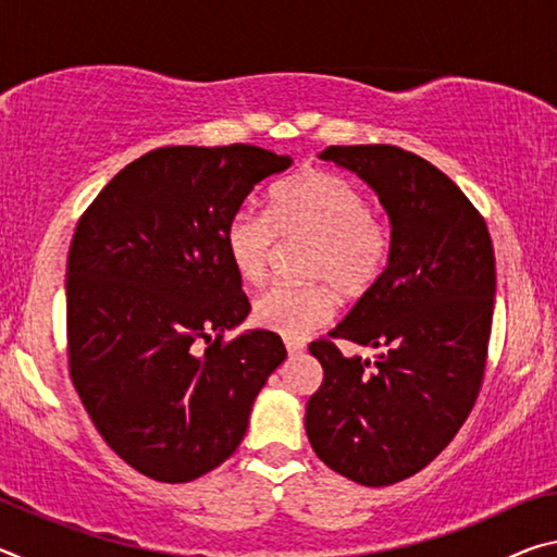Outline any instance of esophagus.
Masks as SVG:
<instances>
[{
	"mask_svg": "<svg viewBox=\"0 0 557 557\" xmlns=\"http://www.w3.org/2000/svg\"><path fill=\"white\" fill-rule=\"evenodd\" d=\"M285 346H287V354H289L292 358H295V356H301V354L307 351V346L301 344V342H295V338H287Z\"/></svg>",
	"mask_w": 557,
	"mask_h": 557,
	"instance_id": "1",
	"label": "esophagus"
}]
</instances>
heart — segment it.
Wrapping results in <instances>:
<instances>
[{
	"label": "heart",
	"mask_w": 557,
	"mask_h": 557,
	"mask_svg": "<svg viewBox=\"0 0 557 557\" xmlns=\"http://www.w3.org/2000/svg\"><path fill=\"white\" fill-rule=\"evenodd\" d=\"M280 240L307 238L301 272L312 282L272 285L252 301V322L287 338L324 326L336 312V293L361 299L379 285L393 252V231L369 199L342 176L309 169L277 184L268 215L243 206L223 231L228 260L243 282L265 280Z\"/></svg>",
	"instance_id": "b5f03b06"
}]
</instances>
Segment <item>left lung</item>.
Masks as SVG:
<instances>
[{
	"instance_id": "obj_1",
	"label": "left lung",
	"mask_w": 557,
	"mask_h": 557,
	"mask_svg": "<svg viewBox=\"0 0 557 557\" xmlns=\"http://www.w3.org/2000/svg\"><path fill=\"white\" fill-rule=\"evenodd\" d=\"M391 215L393 252L369 295L329 338L309 344L324 381L307 403L317 457L363 486L425 469L465 425L482 391L496 260L484 215L425 159L391 145L326 147ZM336 337L375 345V362L346 359Z\"/></svg>"
}]
</instances>
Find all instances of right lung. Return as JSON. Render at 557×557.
<instances>
[{
  "mask_svg": "<svg viewBox=\"0 0 557 557\" xmlns=\"http://www.w3.org/2000/svg\"><path fill=\"white\" fill-rule=\"evenodd\" d=\"M289 164L256 145L162 147L122 169L75 225L71 381L110 449L154 482H194L223 465L285 361L275 332L225 338L250 301L223 231Z\"/></svg>",
  "mask_w": 557,
  "mask_h": 557,
  "instance_id": "right-lung-1",
  "label": "right lung"
}]
</instances>
